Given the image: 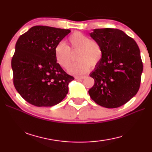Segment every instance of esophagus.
Segmentation results:
<instances>
[{
  "label": "esophagus",
  "instance_id": "obj_1",
  "mask_svg": "<svg viewBox=\"0 0 152 152\" xmlns=\"http://www.w3.org/2000/svg\"><path fill=\"white\" fill-rule=\"evenodd\" d=\"M86 76H76L75 78L76 80H83L84 78H86Z\"/></svg>",
  "mask_w": 152,
  "mask_h": 152
}]
</instances>
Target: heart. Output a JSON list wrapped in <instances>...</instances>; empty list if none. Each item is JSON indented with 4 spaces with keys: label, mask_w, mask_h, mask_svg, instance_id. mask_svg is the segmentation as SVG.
Listing matches in <instances>:
<instances>
[{
    "label": "heart",
    "mask_w": 152,
    "mask_h": 152,
    "mask_svg": "<svg viewBox=\"0 0 152 152\" xmlns=\"http://www.w3.org/2000/svg\"><path fill=\"white\" fill-rule=\"evenodd\" d=\"M70 46L68 47L60 43L55 48V58L61 68H68L72 61V55L70 52H76L78 61L68 68V72L72 75H81L99 65L103 55L101 45L92 40L80 32H74L68 39Z\"/></svg>",
    "instance_id": "1"
}]
</instances>
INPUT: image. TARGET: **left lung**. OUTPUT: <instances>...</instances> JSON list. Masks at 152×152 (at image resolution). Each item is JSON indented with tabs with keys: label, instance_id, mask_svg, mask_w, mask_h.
I'll list each match as a JSON object with an SVG mask.
<instances>
[{
	"label": "left lung",
	"instance_id": "obj_1",
	"mask_svg": "<svg viewBox=\"0 0 152 152\" xmlns=\"http://www.w3.org/2000/svg\"><path fill=\"white\" fill-rule=\"evenodd\" d=\"M90 36L101 45V62L90 74L94 84L88 93L100 106L113 109L122 106L137 94L143 64L134 39L117 29H95Z\"/></svg>",
	"mask_w": 152,
	"mask_h": 152
}]
</instances>
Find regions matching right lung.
Masks as SVG:
<instances>
[{"mask_svg": "<svg viewBox=\"0 0 152 152\" xmlns=\"http://www.w3.org/2000/svg\"><path fill=\"white\" fill-rule=\"evenodd\" d=\"M70 30L34 26L20 35L12 58L13 83L17 91L36 107H52L68 92L74 79L59 65L55 48Z\"/></svg>", "mask_w": 152, "mask_h": 152, "instance_id": "1", "label": "right lung"}]
</instances>
